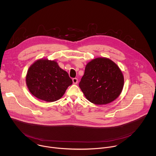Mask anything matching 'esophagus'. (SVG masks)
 Segmentation results:
<instances>
[{
    "label": "esophagus",
    "mask_w": 156,
    "mask_h": 156,
    "mask_svg": "<svg viewBox=\"0 0 156 156\" xmlns=\"http://www.w3.org/2000/svg\"><path fill=\"white\" fill-rule=\"evenodd\" d=\"M73 82L74 84H77L78 83V79L77 78L73 79Z\"/></svg>",
    "instance_id": "1"
}]
</instances>
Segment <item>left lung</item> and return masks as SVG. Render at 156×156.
Here are the masks:
<instances>
[{"mask_svg":"<svg viewBox=\"0 0 156 156\" xmlns=\"http://www.w3.org/2000/svg\"><path fill=\"white\" fill-rule=\"evenodd\" d=\"M124 82L122 73L114 62L106 58H97L87 64L79 87L88 101L101 105L119 97Z\"/></svg>","mask_w":156,"mask_h":156,"instance_id":"left-lung-1","label":"left lung"}]
</instances>
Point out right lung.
Listing matches in <instances>:
<instances>
[{"label": "right lung", "mask_w": 156, "mask_h": 156, "mask_svg": "<svg viewBox=\"0 0 156 156\" xmlns=\"http://www.w3.org/2000/svg\"><path fill=\"white\" fill-rule=\"evenodd\" d=\"M26 85L30 92L37 98L47 102L60 99L73 81L67 71L55 61L40 59L29 68Z\"/></svg>", "instance_id": "right-lung-1"}]
</instances>
